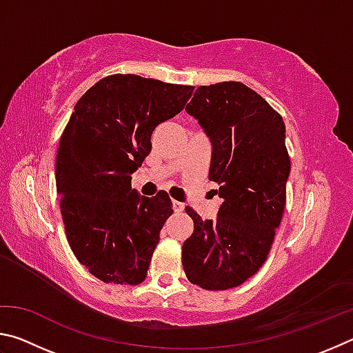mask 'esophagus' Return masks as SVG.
I'll list each match as a JSON object with an SVG mask.
<instances>
[{
  "instance_id": "obj_1",
  "label": "esophagus",
  "mask_w": 353,
  "mask_h": 353,
  "mask_svg": "<svg viewBox=\"0 0 353 353\" xmlns=\"http://www.w3.org/2000/svg\"><path fill=\"white\" fill-rule=\"evenodd\" d=\"M185 208V204L183 202H179V201H172V210H174L176 213H182Z\"/></svg>"
}]
</instances>
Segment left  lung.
Here are the masks:
<instances>
[{"mask_svg":"<svg viewBox=\"0 0 353 353\" xmlns=\"http://www.w3.org/2000/svg\"><path fill=\"white\" fill-rule=\"evenodd\" d=\"M212 143L208 179L223 198L216 219L185 210L194 230L182 246L191 283L229 290L246 282L270 254L286 202L290 157L282 117L241 82L198 87L185 107Z\"/></svg>","mask_w":353,"mask_h":353,"instance_id":"1","label":"left lung"}]
</instances>
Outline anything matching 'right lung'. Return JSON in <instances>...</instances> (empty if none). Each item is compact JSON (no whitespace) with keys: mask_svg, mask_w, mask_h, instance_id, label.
<instances>
[{"mask_svg":"<svg viewBox=\"0 0 353 353\" xmlns=\"http://www.w3.org/2000/svg\"><path fill=\"white\" fill-rule=\"evenodd\" d=\"M193 90L113 74L71 113L56 159L61 213L76 259L105 283L139 285L146 277L172 202L166 191L139 194L130 174L151 152L154 129L182 112Z\"/></svg>","mask_w":353,"mask_h":353,"instance_id":"obj_1","label":"right lung"}]
</instances>
